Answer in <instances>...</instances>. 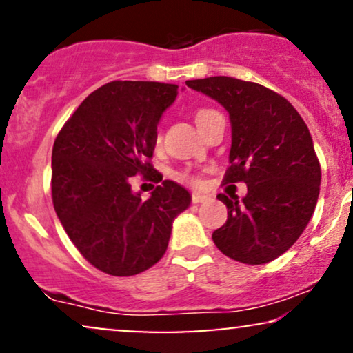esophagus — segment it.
Returning <instances> with one entry per match:
<instances>
[{"instance_id": "obj_1", "label": "esophagus", "mask_w": 353, "mask_h": 353, "mask_svg": "<svg viewBox=\"0 0 353 353\" xmlns=\"http://www.w3.org/2000/svg\"><path fill=\"white\" fill-rule=\"evenodd\" d=\"M192 204H202L204 201H208V196H204V194H192Z\"/></svg>"}]
</instances>
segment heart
Here are the masks:
<instances>
[{"mask_svg":"<svg viewBox=\"0 0 353 353\" xmlns=\"http://www.w3.org/2000/svg\"><path fill=\"white\" fill-rule=\"evenodd\" d=\"M216 114H217V111H214V109L199 108L196 112H194V121H196L197 128H199L202 131V128H204V125L209 123L210 117L216 116ZM154 143H156V145L161 144V131H159V129H157L156 136H154ZM176 177L179 181H184V182H188V184H194V185L199 182V179H197L196 176H192V174H189V172H177Z\"/></svg>","mask_w":353,"mask_h":353,"instance_id":"obj_1","label":"heart"}]
</instances>
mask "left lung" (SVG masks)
I'll use <instances>...</instances> for the list:
<instances>
[{
    "mask_svg": "<svg viewBox=\"0 0 353 353\" xmlns=\"http://www.w3.org/2000/svg\"><path fill=\"white\" fill-rule=\"evenodd\" d=\"M228 109L232 145L224 184L245 182L247 196L219 194L228 221L214 230L217 249L242 264L274 261L309 224L320 190V163L303 119L283 96L230 76L185 81Z\"/></svg>",
    "mask_w": 353,
    "mask_h": 353,
    "instance_id": "obj_1",
    "label": "left lung"
}]
</instances>
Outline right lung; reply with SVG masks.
I'll return each mask as SVG.
<instances>
[{"instance_id":"obj_1","label":"right lung","mask_w":353,"mask_h":353,"mask_svg":"<svg viewBox=\"0 0 353 353\" xmlns=\"http://www.w3.org/2000/svg\"><path fill=\"white\" fill-rule=\"evenodd\" d=\"M176 84L112 81L88 96L52 145L54 210L81 255L104 274L129 277L161 261L172 221L190 204L184 188L152 168L157 123ZM136 173L159 181L149 200L130 190Z\"/></svg>"}]
</instances>
